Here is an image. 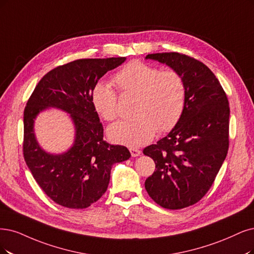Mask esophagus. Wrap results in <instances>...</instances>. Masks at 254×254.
Segmentation results:
<instances>
[{
    "label": "esophagus",
    "instance_id": "34e87169",
    "mask_svg": "<svg viewBox=\"0 0 254 254\" xmlns=\"http://www.w3.org/2000/svg\"><path fill=\"white\" fill-rule=\"evenodd\" d=\"M129 152H130V155H132V157H137V156L141 154V151H140L139 148H136V147H130Z\"/></svg>",
    "mask_w": 254,
    "mask_h": 254
}]
</instances>
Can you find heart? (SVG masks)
Returning <instances> with one entry per match:
<instances>
[{"label":"heart","mask_w":254,"mask_h":254,"mask_svg":"<svg viewBox=\"0 0 254 254\" xmlns=\"http://www.w3.org/2000/svg\"><path fill=\"white\" fill-rule=\"evenodd\" d=\"M122 94H135L133 118L121 120L109 127L113 141L140 146L151 141L159 132H168L180 121L186 105L187 88L182 75L140 61L124 65L113 77ZM97 114L107 121L118 116V95L110 83L99 80L90 94Z\"/></svg>","instance_id":"1"}]
</instances>
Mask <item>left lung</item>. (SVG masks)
<instances>
[{
	"instance_id": "1",
	"label": "left lung",
	"mask_w": 254,
	"mask_h": 254,
	"mask_svg": "<svg viewBox=\"0 0 254 254\" xmlns=\"http://www.w3.org/2000/svg\"><path fill=\"white\" fill-rule=\"evenodd\" d=\"M145 59L170 65L186 83L180 121L166 137L143 149L156 164L144 183L148 195L163 208L182 209L207 193L227 156L229 102L212 71L191 56L163 52Z\"/></svg>"
}]
</instances>
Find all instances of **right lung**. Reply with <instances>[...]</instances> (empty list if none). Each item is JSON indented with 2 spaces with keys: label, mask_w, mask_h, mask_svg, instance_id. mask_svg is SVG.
I'll list each match as a JSON object with an SVG mask.
<instances>
[{
  "label": "right lung",
  "mask_w": 254,
  "mask_h": 254,
  "mask_svg": "<svg viewBox=\"0 0 254 254\" xmlns=\"http://www.w3.org/2000/svg\"><path fill=\"white\" fill-rule=\"evenodd\" d=\"M125 61L81 59L59 65L39 81L27 101L24 159L45 193L64 207L83 209L98 201L108 190L113 164L130 157L126 146L103 140V127L90 99L94 84ZM47 107L69 112L77 129L73 146L62 155L46 153L34 137V119Z\"/></svg>",
  "instance_id": "right-lung-1"
}]
</instances>
